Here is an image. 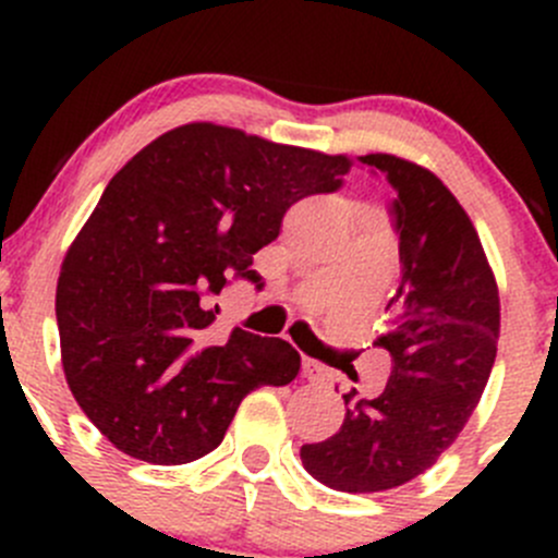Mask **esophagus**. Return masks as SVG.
Instances as JSON below:
<instances>
[{
  "label": "esophagus",
  "mask_w": 558,
  "mask_h": 558,
  "mask_svg": "<svg viewBox=\"0 0 558 558\" xmlns=\"http://www.w3.org/2000/svg\"><path fill=\"white\" fill-rule=\"evenodd\" d=\"M302 373H305V378L311 380V384H324L326 380V367L320 362H315V359H305V362H302Z\"/></svg>",
  "instance_id": "obj_1"
}]
</instances>
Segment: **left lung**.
I'll return each instance as SVG.
<instances>
[{
	"label": "left lung",
	"instance_id": "obj_1",
	"mask_svg": "<svg viewBox=\"0 0 558 558\" xmlns=\"http://www.w3.org/2000/svg\"><path fill=\"white\" fill-rule=\"evenodd\" d=\"M359 161L386 174L402 280L386 311L391 353L386 391L342 393L345 421L329 440L302 446V464L335 492L375 494L429 470L464 429L492 375L499 291L481 238L448 185L391 154Z\"/></svg>",
	"mask_w": 558,
	"mask_h": 558
}]
</instances>
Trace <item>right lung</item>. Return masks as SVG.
I'll return each instance as SVG.
<instances>
[{"mask_svg":"<svg viewBox=\"0 0 558 558\" xmlns=\"http://www.w3.org/2000/svg\"><path fill=\"white\" fill-rule=\"evenodd\" d=\"M351 165L202 121L112 174L61 264L56 320L72 397L118 451L189 464L221 446L247 393L296 378L280 337L232 329L210 345L216 296L232 275L262 286L253 253Z\"/></svg>","mask_w":558,"mask_h":558,"instance_id":"add662e5","label":"right lung"}]
</instances>
